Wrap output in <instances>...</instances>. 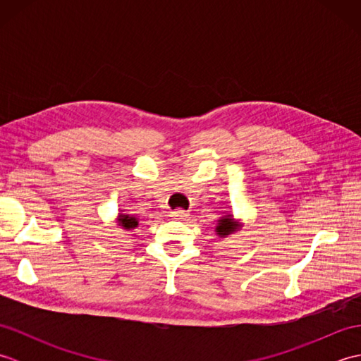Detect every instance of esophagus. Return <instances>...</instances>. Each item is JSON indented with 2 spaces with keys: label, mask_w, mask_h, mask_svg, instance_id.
Here are the masks:
<instances>
[{
  "label": "esophagus",
  "mask_w": 361,
  "mask_h": 361,
  "mask_svg": "<svg viewBox=\"0 0 361 361\" xmlns=\"http://www.w3.org/2000/svg\"><path fill=\"white\" fill-rule=\"evenodd\" d=\"M171 216L173 217V219H180V220H183V219H186L189 214H188V211H183V209H175V211H172L171 212Z\"/></svg>",
  "instance_id": "34e87169"
}]
</instances>
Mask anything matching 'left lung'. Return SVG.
Instances as JSON below:
<instances>
[{
    "instance_id": "8db88e82",
    "label": "left lung",
    "mask_w": 361,
    "mask_h": 361,
    "mask_svg": "<svg viewBox=\"0 0 361 361\" xmlns=\"http://www.w3.org/2000/svg\"><path fill=\"white\" fill-rule=\"evenodd\" d=\"M242 226L239 221H235L233 217V214H228V216H224L219 219V224L216 226V234L219 237H228L229 234H234L235 231H239Z\"/></svg>"
}]
</instances>
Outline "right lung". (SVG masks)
<instances>
[{
    "label": "right lung",
    "instance_id": "right-lung-1",
    "mask_svg": "<svg viewBox=\"0 0 361 361\" xmlns=\"http://www.w3.org/2000/svg\"><path fill=\"white\" fill-rule=\"evenodd\" d=\"M116 224L119 228L126 229V231H130V229H135L137 225H140V220L135 216H130V214H118V219H116Z\"/></svg>",
    "mask_w": 361,
    "mask_h": 361
}]
</instances>
